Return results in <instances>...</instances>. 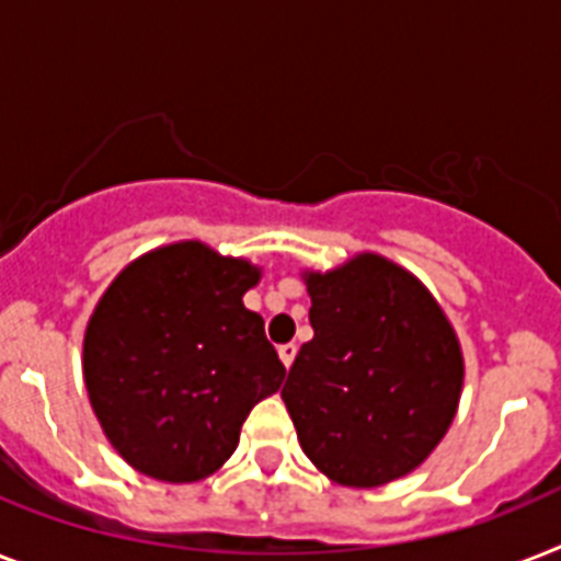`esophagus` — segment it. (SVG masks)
Here are the masks:
<instances>
[{
  "mask_svg": "<svg viewBox=\"0 0 561 561\" xmlns=\"http://www.w3.org/2000/svg\"><path fill=\"white\" fill-rule=\"evenodd\" d=\"M294 357H296V345H294V343L279 345V359H282V363H285V368H290V363H294Z\"/></svg>",
  "mask_w": 561,
  "mask_h": 561,
  "instance_id": "obj_1",
  "label": "esophagus"
}]
</instances>
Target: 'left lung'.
I'll use <instances>...</instances> for the list:
<instances>
[{"label":"left lung","mask_w":561,"mask_h":561,"mask_svg":"<svg viewBox=\"0 0 561 561\" xmlns=\"http://www.w3.org/2000/svg\"><path fill=\"white\" fill-rule=\"evenodd\" d=\"M302 279L313 340L282 389L302 453L357 490L409 476L458 412L463 354L453 322L414 273L380 253Z\"/></svg>","instance_id":"obj_1"}]
</instances>
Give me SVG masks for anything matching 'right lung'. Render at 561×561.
Returning a JSON list of instances; mask_svg holds the SVG:
<instances>
[{
	"mask_svg": "<svg viewBox=\"0 0 561 561\" xmlns=\"http://www.w3.org/2000/svg\"><path fill=\"white\" fill-rule=\"evenodd\" d=\"M262 279L204 241L154 248L100 296L83 336V377L100 430L123 461L170 484L225 467L241 423L282 386L265 320L241 296Z\"/></svg>",
	"mask_w": 561,
	"mask_h": 561,
	"instance_id": "1",
	"label": "right lung"
}]
</instances>
